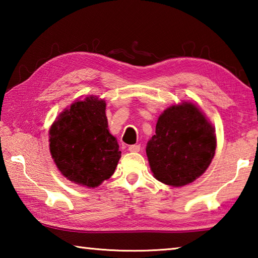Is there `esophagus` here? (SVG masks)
<instances>
[{"mask_svg":"<svg viewBox=\"0 0 258 258\" xmlns=\"http://www.w3.org/2000/svg\"><path fill=\"white\" fill-rule=\"evenodd\" d=\"M128 151L131 152H139L140 151V146L139 145H133L128 147Z\"/></svg>","mask_w":258,"mask_h":258,"instance_id":"esophagus-1","label":"esophagus"}]
</instances>
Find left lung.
<instances>
[{"mask_svg":"<svg viewBox=\"0 0 258 258\" xmlns=\"http://www.w3.org/2000/svg\"><path fill=\"white\" fill-rule=\"evenodd\" d=\"M216 149L215 130L197 104L182 102L166 109L146 148L157 180L183 186L203 175Z\"/></svg>","mask_w":258,"mask_h":258,"instance_id":"left-lung-1","label":"left lung"}]
</instances>
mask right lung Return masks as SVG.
I'll list each match as a JSON object with an SVG mask.
<instances>
[{
	"label": "right lung",
	"instance_id": "1",
	"mask_svg": "<svg viewBox=\"0 0 258 258\" xmlns=\"http://www.w3.org/2000/svg\"><path fill=\"white\" fill-rule=\"evenodd\" d=\"M49 134L52 158L69 181L95 187L115 172L121 152L108 130L104 100H77L60 113Z\"/></svg>",
	"mask_w": 258,
	"mask_h": 258
}]
</instances>
